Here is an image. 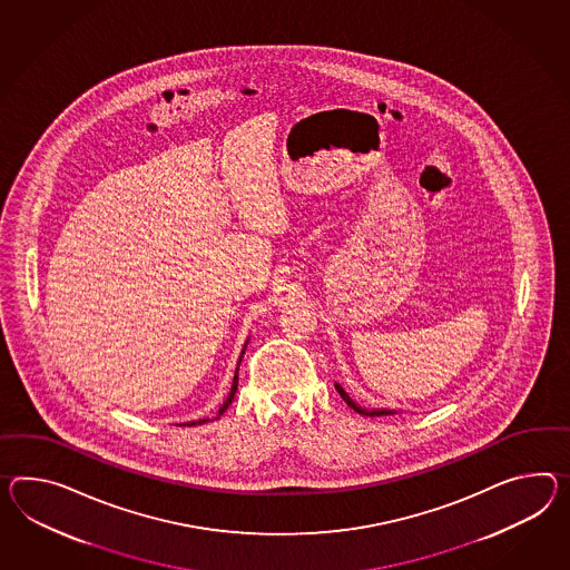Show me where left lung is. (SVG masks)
<instances>
[{
  "instance_id": "left-lung-1",
  "label": "left lung",
  "mask_w": 570,
  "mask_h": 570,
  "mask_svg": "<svg viewBox=\"0 0 570 570\" xmlns=\"http://www.w3.org/2000/svg\"><path fill=\"white\" fill-rule=\"evenodd\" d=\"M335 389H337V393L342 395V400L354 410V412H358L362 416H391V414H397V410H387V407H376V410H366V407H362L358 403L354 402L350 395H347L344 387L340 385V383H335Z\"/></svg>"
}]
</instances>
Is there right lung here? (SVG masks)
<instances>
[{
    "label": "right lung",
    "instance_id": "1",
    "mask_svg": "<svg viewBox=\"0 0 570 570\" xmlns=\"http://www.w3.org/2000/svg\"><path fill=\"white\" fill-rule=\"evenodd\" d=\"M247 344H249V340L245 342V346H243V350H240V356H238V362H236V368H235V379H233V387H230V393H228V397L224 400L223 405H220V410H218V416H223L224 412H226V407L233 403V400H235V393L236 387H238V366H240V361H243V354H245V347H247ZM206 422H209V417H202V420H194V422H185L187 426H195V424H206ZM185 424H181V426H185Z\"/></svg>",
    "mask_w": 570,
    "mask_h": 570
}]
</instances>
